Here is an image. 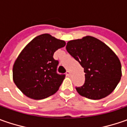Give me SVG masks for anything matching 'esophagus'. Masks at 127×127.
Returning a JSON list of instances; mask_svg holds the SVG:
<instances>
[{
    "instance_id": "1",
    "label": "esophagus",
    "mask_w": 127,
    "mask_h": 127,
    "mask_svg": "<svg viewBox=\"0 0 127 127\" xmlns=\"http://www.w3.org/2000/svg\"><path fill=\"white\" fill-rule=\"evenodd\" d=\"M66 75L67 76H68V77H69V76H71V72H70L69 71H67L66 73Z\"/></svg>"
}]
</instances>
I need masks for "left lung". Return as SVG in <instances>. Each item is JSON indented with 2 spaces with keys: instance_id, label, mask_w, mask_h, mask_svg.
Instances as JSON below:
<instances>
[{
  "instance_id": "8db88e82",
  "label": "left lung",
  "mask_w": 127,
  "mask_h": 127,
  "mask_svg": "<svg viewBox=\"0 0 127 127\" xmlns=\"http://www.w3.org/2000/svg\"><path fill=\"white\" fill-rule=\"evenodd\" d=\"M66 50L84 68L85 83L76 88L81 96L100 100L115 90L122 77L118 56L104 42L91 36L67 42Z\"/></svg>"
}]
</instances>
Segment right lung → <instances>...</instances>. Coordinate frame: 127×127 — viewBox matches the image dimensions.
I'll use <instances>...</instances> for the list:
<instances>
[{
	"label": "right lung",
	"mask_w": 127,
	"mask_h": 127,
	"mask_svg": "<svg viewBox=\"0 0 127 127\" xmlns=\"http://www.w3.org/2000/svg\"><path fill=\"white\" fill-rule=\"evenodd\" d=\"M66 45L49 34L34 37L22 50L14 63L12 79L24 95L42 100L58 91L65 75L56 73L59 61L53 55Z\"/></svg>",
	"instance_id": "1"
}]
</instances>
